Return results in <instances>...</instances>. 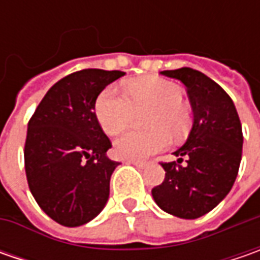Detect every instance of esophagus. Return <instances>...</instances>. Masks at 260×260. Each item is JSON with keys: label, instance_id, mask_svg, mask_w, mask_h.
Returning a JSON list of instances; mask_svg holds the SVG:
<instances>
[{"label": "esophagus", "instance_id": "obj_1", "mask_svg": "<svg viewBox=\"0 0 260 260\" xmlns=\"http://www.w3.org/2000/svg\"><path fill=\"white\" fill-rule=\"evenodd\" d=\"M127 164H132V165L137 166V168H140V169H143V168H146V164L145 160H127Z\"/></svg>", "mask_w": 260, "mask_h": 260}]
</instances>
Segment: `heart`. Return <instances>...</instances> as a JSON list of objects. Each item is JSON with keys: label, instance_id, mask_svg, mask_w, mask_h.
Here are the masks:
<instances>
[{"label": "heart", "instance_id": "heart-1", "mask_svg": "<svg viewBox=\"0 0 260 260\" xmlns=\"http://www.w3.org/2000/svg\"><path fill=\"white\" fill-rule=\"evenodd\" d=\"M147 114V132L127 133L114 145L115 155L140 160L166 149L171 137L181 140L192 127V108L182 98V89L159 76L139 78L127 88V95L105 88L95 101V115L107 135L118 136L135 121L136 114Z\"/></svg>", "mask_w": 260, "mask_h": 260}]
</instances>
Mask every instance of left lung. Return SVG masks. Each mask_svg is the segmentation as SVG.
<instances>
[{
    "mask_svg": "<svg viewBox=\"0 0 260 260\" xmlns=\"http://www.w3.org/2000/svg\"><path fill=\"white\" fill-rule=\"evenodd\" d=\"M160 74L185 85L194 125L186 143L175 152L178 160L160 162L165 179L152 195L164 211L192 220L211 211L235 184L242 160V124L232 98L200 71L181 68Z\"/></svg>",
    "mask_w": 260,
    "mask_h": 260,
    "instance_id": "obj_1",
    "label": "left lung"
}]
</instances>
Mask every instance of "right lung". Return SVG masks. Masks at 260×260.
<instances>
[{"instance_id": "add662e5", "label": "right lung", "mask_w": 260, "mask_h": 260, "mask_svg": "<svg viewBox=\"0 0 260 260\" xmlns=\"http://www.w3.org/2000/svg\"><path fill=\"white\" fill-rule=\"evenodd\" d=\"M121 71L82 69L62 78L37 105L27 128L24 168L39 207L59 224L76 227L101 213L118 162L95 115V101Z\"/></svg>"}]
</instances>
